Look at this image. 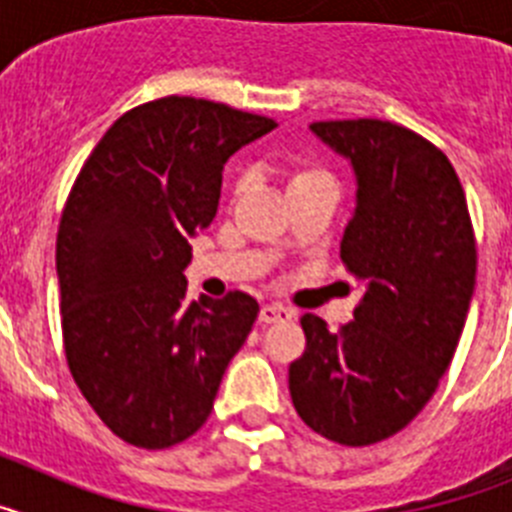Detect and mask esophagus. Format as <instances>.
<instances>
[{
	"mask_svg": "<svg viewBox=\"0 0 512 512\" xmlns=\"http://www.w3.org/2000/svg\"><path fill=\"white\" fill-rule=\"evenodd\" d=\"M292 315H295V312L287 310V307H282V305H264L259 312V320L264 325H271V323H282V320H289Z\"/></svg>",
	"mask_w": 512,
	"mask_h": 512,
	"instance_id": "34e87169",
	"label": "esophagus"
}]
</instances>
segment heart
Listing matches in <instances>:
<instances>
[{"label":"heart","instance_id":"1","mask_svg":"<svg viewBox=\"0 0 512 512\" xmlns=\"http://www.w3.org/2000/svg\"><path fill=\"white\" fill-rule=\"evenodd\" d=\"M287 174H289V187H295V184L307 182V179H315V176H323L325 171L315 169V166H310V164H289V166H287ZM246 184H248L246 174H238V176H235V182H233V197H238V194H243V189H246Z\"/></svg>","mask_w":512,"mask_h":512}]
</instances>
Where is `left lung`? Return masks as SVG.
Instances as JSON below:
<instances>
[{
	"mask_svg": "<svg viewBox=\"0 0 512 512\" xmlns=\"http://www.w3.org/2000/svg\"><path fill=\"white\" fill-rule=\"evenodd\" d=\"M310 130L356 174L341 241L366 292L330 333L305 312V354L289 395L312 431L369 446L402 431L431 400L459 346L477 277V243L459 176L441 148L390 120H323Z\"/></svg>",
	"mask_w": 512,
	"mask_h": 512,
	"instance_id": "8db88e82",
	"label": "left lung"
}]
</instances>
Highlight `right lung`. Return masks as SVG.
I'll list each match as a JSON object with an SVG mask.
<instances>
[{
  "mask_svg": "<svg viewBox=\"0 0 512 512\" xmlns=\"http://www.w3.org/2000/svg\"><path fill=\"white\" fill-rule=\"evenodd\" d=\"M274 125L210 99H153L112 122L71 187L56 238L63 351L99 420L138 449L200 431L259 318L238 289L187 302L184 269L225 161Z\"/></svg>",
  "mask_w": 512,
  "mask_h": 512,
  "instance_id": "1",
  "label": "right lung"
}]
</instances>
